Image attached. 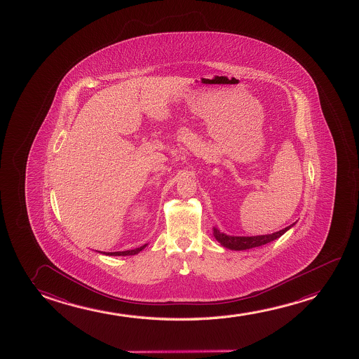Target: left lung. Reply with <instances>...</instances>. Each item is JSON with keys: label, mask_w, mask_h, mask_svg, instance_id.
Segmentation results:
<instances>
[{"label": "left lung", "mask_w": 359, "mask_h": 359, "mask_svg": "<svg viewBox=\"0 0 359 359\" xmlns=\"http://www.w3.org/2000/svg\"><path fill=\"white\" fill-rule=\"evenodd\" d=\"M295 222L279 230L277 233H268V235H257V236H230L222 233L217 227H212V235L217 238V243H220L224 248L233 251H243L248 248H258L268 243H272L278 238H280L283 233H287L290 227H293Z\"/></svg>", "instance_id": "8db88e82"}]
</instances>
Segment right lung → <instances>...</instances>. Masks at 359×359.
<instances>
[{
	"label": "right lung",
	"mask_w": 359,
	"mask_h": 359,
	"mask_svg": "<svg viewBox=\"0 0 359 359\" xmlns=\"http://www.w3.org/2000/svg\"><path fill=\"white\" fill-rule=\"evenodd\" d=\"M147 246V243H145V245H142L140 248H134V250H128V251H118V252H101V251H98V252L103 253V255H106V256H134V255H137L140 251H142Z\"/></svg>",
	"instance_id": "1"
}]
</instances>
